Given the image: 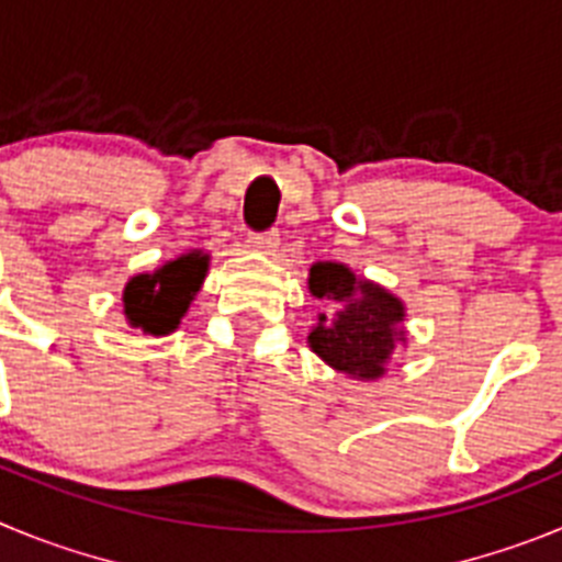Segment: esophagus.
<instances>
[{
	"label": "esophagus",
	"instance_id": "obj_1",
	"mask_svg": "<svg viewBox=\"0 0 562 562\" xmlns=\"http://www.w3.org/2000/svg\"><path fill=\"white\" fill-rule=\"evenodd\" d=\"M278 231H267V233H250V238H247V247L250 250H258V252H276L278 247Z\"/></svg>",
	"mask_w": 562,
	"mask_h": 562
}]
</instances>
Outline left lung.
<instances>
[{"label": "left lung", "instance_id": "1", "mask_svg": "<svg viewBox=\"0 0 562 562\" xmlns=\"http://www.w3.org/2000/svg\"><path fill=\"white\" fill-rule=\"evenodd\" d=\"M310 292L337 310L331 317L321 315L317 326H312V351L335 371L357 380L385 374L396 342H405V331L400 329L405 306L400 297L335 261L312 265Z\"/></svg>", "mask_w": 562, "mask_h": 562}]
</instances>
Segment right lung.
Instances as JSON below:
<instances>
[{
	"label": "right lung",
	"mask_w": 562,
	"mask_h": 562,
	"mask_svg": "<svg viewBox=\"0 0 562 562\" xmlns=\"http://www.w3.org/2000/svg\"><path fill=\"white\" fill-rule=\"evenodd\" d=\"M211 256L191 250L160 270L140 272L123 290V312L134 329L146 335H171L205 281Z\"/></svg>",
	"instance_id": "obj_1"
}]
</instances>
